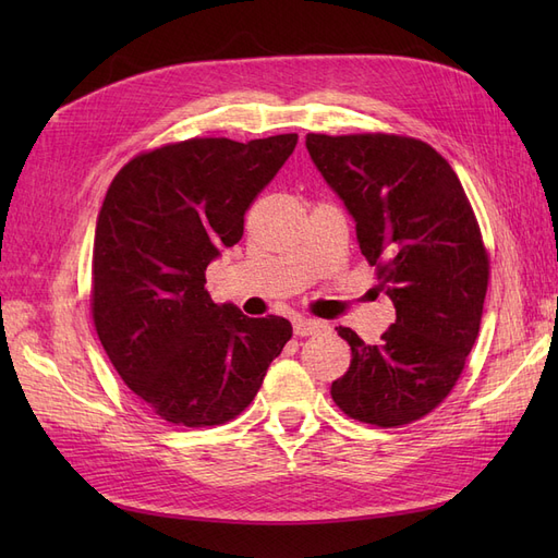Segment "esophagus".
Here are the masks:
<instances>
[{
    "mask_svg": "<svg viewBox=\"0 0 558 558\" xmlns=\"http://www.w3.org/2000/svg\"><path fill=\"white\" fill-rule=\"evenodd\" d=\"M326 328H328V324H324V320H318V318H305V316L293 318V330L298 337H310L316 332H324Z\"/></svg>",
    "mask_w": 558,
    "mask_h": 558,
    "instance_id": "esophagus-1",
    "label": "esophagus"
}]
</instances>
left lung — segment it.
<instances>
[{
	"mask_svg": "<svg viewBox=\"0 0 558 558\" xmlns=\"http://www.w3.org/2000/svg\"><path fill=\"white\" fill-rule=\"evenodd\" d=\"M307 150L356 221L396 324L379 344L340 326L351 365L330 386L347 416L398 428L430 414L459 381L477 340L488 253L451 165L414 137L307 134Z\"/></svg>",
	"mask_w": 558,
	"mask_h": 558,
	"instance_id": "obj_1",
	"label": "left lung"
}]
</instances>
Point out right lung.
I'll use <instances>...</instances> for the list:
<instances>
[{
    "label": "right lung",
    "mask_w": 558,
    "mask_h": 558,
    "mask_svg": "<svg viewBox=\"0 0 558 558\" xmlns=\"http://www.w3.org/2000/svg\"><path fill=\"white\" fill-rule=\"evenodd\" d=\"M298 134L195 137L134 156L97 216L90 310L130 391L167 424L221 426L256 398L293 328L207 293V265L244 234V214Z\"/></svg>",
    "instance_id": "1"
}]
</instances>
